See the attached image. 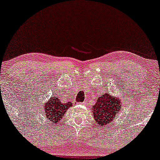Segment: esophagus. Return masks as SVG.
<instances>
[{"label":"esophagus","mask_w":160,"mask_h":160,"mask_svg":"<svg viewBox=\"0 0 160 160\" xmlns=\"http://www.w3.org/2000/svg\"><path fill=\"white\" fill-rule=\"evenodd\" d=\"M84 103H85V102H84Z\"/></svg>","instance_id":"obj_1"}]
</instances>
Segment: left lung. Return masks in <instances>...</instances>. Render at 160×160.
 Here are the masks:
<instances>
[{
  "label": "left lung",
  "mask_w": 160,
  "mask_h": 160,
  "mask_svg": "<svg viewBox=\"0 0 160 160\" xmlns=\"http://www.w3.org/2000/svg\"><path fill=\"white\" fill-rule=\"evenodd\" d=\"M121 100L113 97L108 93L103 94L98 98L96 104L92 107L93 116L98 126L111 124V121L118 116L121 110Z\"/></svg>",
  "instance_id": "1"
}]
</instances>
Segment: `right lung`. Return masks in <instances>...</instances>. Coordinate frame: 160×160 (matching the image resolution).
<instances>
[{
    "mask_svg": "<svg viewBox=\"0 0 160 160\" xmlns=\"http://www.w3.org/2000/svg\"><path fill=\"white\" fill-rule=\"evenodd\" d=\"M71 106H72L71 101L62 103L58 96H52L50 100L42 106V111L44 114L42 115L49 120V123L57 126L60 123V121L63 118L65 113Z\"/></svg>",
    "mask_w": 160,
    "mask_h": 160,
    "instance_id": "1",
    "label": "right lung"
}]
</instances>
